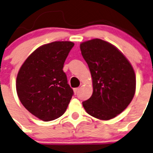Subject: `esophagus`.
Listing matches in <instances>:
<instances>
[{
  "mask_svg": "<svg viewBox=\"0 0 153 153\" xmlns=\"http://www.w3.org/2000/svg\"><path fill=\"white\" fill-rule=\"evenodd\" d=\"M78 90H79V88H75V89H74V92H75V94H76V93L78 92Z\"/></svg>",
  "mask_w": 153,
  "mask_h": 153,
  "instance_id": "1",
  "label": "esophagus"
}]
</instances>
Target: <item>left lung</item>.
I'll return each mask as SVG.
<instances>
[{
	"instance_id": "obj_1",
	"label": "left lung",
	"mask_w": 153,
	"mask_h": 153,
	"mask_svg": "<svg viewBox=\"0 0 153 153\" xmlns=\"http://www.w3.org/2000/svg\"><path fill=\"white\" fill-rule=\"evenodd\" d=\"M81 54L92 78L93 93L83 106L102 120L114 118L128 107L136 91V75L129 61L115 46L100 39L82 42Z\"/></svg>"
}]
</instances>
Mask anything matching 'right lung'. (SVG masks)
Masks as SVG:
<instances>
[{
  "label": "right lung",
  "mask_w": 153,
  "mask_h": 153,
  "mask_svg": "<svg viewBox=\"0 0 153 153\" xmlns=\"http://www.w3.org/2000/svg\"><path fill=\"white\" fill-rule=\"evenodd\" d=\"M74 46L72 42H53L38 48L27 58L16 81L17 95L24 107L45 122L64 114L73 95L63 71Z\"/></svg>",
  "instance_id": "obj_1"
}]
</instances>
